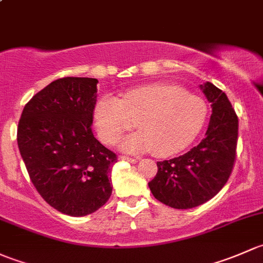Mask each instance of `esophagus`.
I'll return each instance as SVG.
<instances>
[{
  "label": "esophagus",
  "instance_id": "34e87169",
  "mask_svg": "<svg viewBox=\"0 0 263 263\" xmlns=\"http://www.w3.org/2000/svg\"><path fill=\"white\" fill-rule=\"evenodd\" d=\"M119 158L121 159V161H126V162H130V163H137V159L135 158H132V157H128V156H120Z\"/></svg>",
  "mask_w": 263,
  "mask_h": 263
}]
</instances>
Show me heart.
Listing matches in <instances>:
<instances>
[{
	"label": "heart",
	"instance_id": "b5f03b06",
	"mask_svg": "<svg viewBox=\"0 0 263 263\" xmlns=\"http://www.w3.org/2000/svg\"><path fill=\"white\" fill-rule=\"evenodd\" d=\"M204 100L177 86L152 85L102 97L95 107V126L105 144H114L137 123L140 132L123 139L121 149L130 153L153 151L159 157L180 153L192 144L205 125Z\"/></svg>",
	"mask_w": 263,
	"mask_h": 263
}]
</instances>
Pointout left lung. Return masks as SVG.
Instances as JSON below:
<instances>
[{"label":"left lung","mask_w":263,"mask_h":263,"mask_svg":"<svg viewBox=\"0 0 263 263\" xmlns=\"http://www.w3.org/2000/svg\"><path fill=\"white\" fill-rule=\"evenodd\" d=\"M212 104L205 138L187 153L157 162L148 183L158 201L173 209H191L213 199L231 176L235 159L238 118L228 97L213 83L199 86Z\"/></svg>","instance_id":"8db88e82"}]
</instances>
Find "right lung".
<instances>
[{"mask_svg":"<svg viewBox=\"0 0 263 263\" xmlns=\"http://www.w3.org/2000/svg\"><path fill=\"white\" fill-rule=\"evenodd\" d=\"M96 78L53 81L25 105L17 145L32 185L58 212L85 216L99 210L112 192L116 154L91 130Z\"/></svg>","mask_w":263,"mask_h":263,"instance_id":"obj_1","label":"right lung"}]
</instances>
